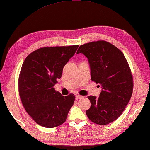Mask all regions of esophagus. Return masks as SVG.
Returning <instances> with one entry per match:
<instances>
[{
  "label": "esophagus",
  "mask_w": 150,
  "mask_h": 150,
  "mask_svg": "<svg viewBox=\"0 0 150 150\" xmlns=\"http://www.w3.org/2000/svg\"><path fill=\"white\" fill-rule=\"evenodd\" d=\"M82 96H81V95H76V96H75V98H76V100H78V99H81V98H82Z\"/></svg>",
  "instance_id": "34e87169"
}]
</instances>
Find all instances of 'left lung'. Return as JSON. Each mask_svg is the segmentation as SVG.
I'll use <instances>...</instances> for the list:
<instances>
[{
	"label": "left lung",
	"instance_id": "left-lung-1",
	"mask_svg": "<svg viewBox=\"0 0 150 150\" xmlns=\"http://www.w3.org/2000/svg\"><path fill=\"white\" fill-rule=\"evenodd\" d=\"M79 53L88 59L91 81L102 88L98 98L88 96L91 107L86 111L87 116L96 124L110 123L123 113L132 95L133 77L129 64L123 52L106 41L81 45Z\"/></svg>",
	"mask_w": 150,
	"mask_h": 150
}]
</instances>
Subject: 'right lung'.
I'll list each match as a JSON object with an SVG mask.
<instances>
[{"label":"right lung","mask_w":150,"mask_h":150,"mask_svg":"<svg viewBox=\"0 0 150 150\" xmlns=\"http://www.w3.org/2000/svg\"><path fill=\"white\" fill-rule=\"evenodd\" d=\"M78 47H43L30 53L23 62L18 78L20 98L26 112L41 126L62 125L74 105V94L62 96L54 86Z\"/></svg>","instance_id":"1"}]
</instances>
